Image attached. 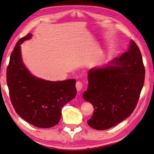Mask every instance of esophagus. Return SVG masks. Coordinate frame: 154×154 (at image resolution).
Returning a JSON list of instances; mask_svg holds the SVG:
<instances>
[{
  "label": "esophagus",
  "mask_w": 154,
  "mask_h": 154,
  "mask_svg": "<svg viewBox=\"0 0 154 154\" xmlns=\"http://www.w3.org/2000/svg\"><path fill=\"white\" fill-rule=\"evenodd\" d=\"M83 88V83L82 82H77L76 83V88L77 92H79V91L82 89Z\"/></svg>",
  "instance_id": "esophagus-1"
}]
</instances>
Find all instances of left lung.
I'll return each instance as SVG.
<instances>
[{"label":"left lung","instance_id":"left-lung-1","mask_svg":"<svg viewBox=\"0 0 154 154\" xmlns=\"http://www.w3.org/2000/svg\"><path fill=\"white\" fill-rule=\"evenodd\" d=\"M145 73L141 54L134 41L119 58L90 69L88 89L83 94L94 109L88 125L106 130L128 118L137 105Z\"/></svg>","mask_w":154,"mask_h":154}]
</instances>
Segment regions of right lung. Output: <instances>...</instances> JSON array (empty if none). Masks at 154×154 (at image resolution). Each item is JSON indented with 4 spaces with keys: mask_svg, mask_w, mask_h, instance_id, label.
<instances>
[{
    "mask_svg": "<svg viewBox=\"0 0 154 154\" xmlns=\"http://www.w3.org/2000/svg\"><path fill=\"white\" fill-rule=\"evenodd\" d=\"M32 37L21 38L10 56L7 82L11 101L16 113L28 123L48 128L58 123L62 108L77 94L73 79L51 82L30 73L23 63L20 45Z\"/></svg>",
    "mask_w": 154,
    "mask_h": 154,
    "instance_id": "right-lung-1",
    "label": "right lung"
}]
</instances>
